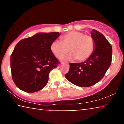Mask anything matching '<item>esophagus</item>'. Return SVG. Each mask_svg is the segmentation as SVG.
I'll use <instances>...</instances> for the list:
<instances>
[{
  "mask_svg": "<svg viewBox=\"0 0 124 124\" xmlns=\"http://www.w3.org/2000/svg\"><path fill=\"white\" fill-rule=\"evenodd\" d=\"M61 64L62 65H68V63H62Z\"/></svg>",
  "mask_w": 124,
  "mask_h": 124,
  "instance_id": "obj_1",
  "label": "esophagus"
}]
</instances>
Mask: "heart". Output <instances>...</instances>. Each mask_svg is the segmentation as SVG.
Here are the masks:
<instances>
[{
	"instance_id": "b5f03b06",
	"label": "heart",
	"mask_w": 124,
	"mask_h": 124,
	"mask_svg": "<svg viewBox=\"0 0 124 124\" xmlns=\"http://www.w3.org/2000/svg\"><path fill=\"white\" fill-rule=\"evenodd\" d=\"M61 42L54 41L50 45V50L56 58L60 59L67 54H70L67 59H77L83 61L89 58L94 49L93 39L89 35L79 31H71L61 37Z\"/></svg>"
}]
</instances>
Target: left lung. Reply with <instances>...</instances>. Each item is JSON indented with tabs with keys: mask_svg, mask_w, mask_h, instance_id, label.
<instances>
[{
	"mask_svg": "<svg viewBox=\"0 0 124 124\" xmlns=\"http://www.w3.org/2000/svg\"><path fill=\"white\" fill-rule=\"evenodd\" d=\"M91 37L94 41V50L91 56L82 63L70 64L66 79L80 87H89L101 80L112 62V47L103 34L93 29Z\"/></svg>",
	"mask_w": 124,
	"mask_h": 124,
	"instance_id": "1",
	"label": "left lung"
}]
</instances>
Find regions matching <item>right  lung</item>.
Segmentation results:
<instances>
[{"mask_svg": "<svg viewBox=\"0 0 124 124\" xmlns=\"http://www.w3.org/2000/svg\"><path fill=\"white\" fill-rule=\"evenodd\" d=\"M60 35L58 32L38 33L17 44L10 57V67L18 89L33 93L47 84L50 72L59 63L50 45Z\"/></svg>", "mask_w": 124, "mask_h": 124, "instance_id": "1", "label": "right lung"}]
</instances>
